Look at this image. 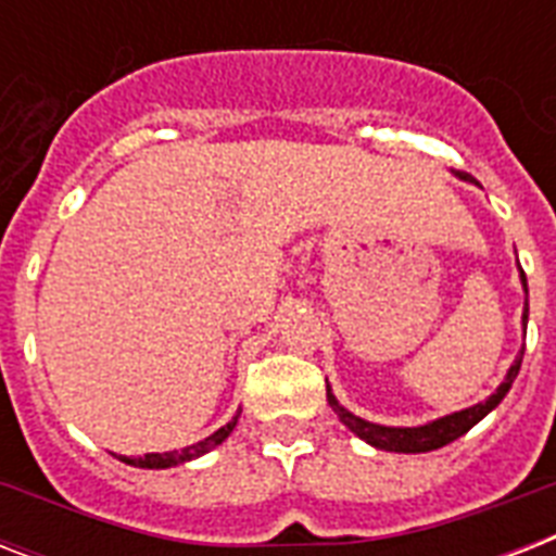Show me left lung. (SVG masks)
<instances>
[{
  "instance_id": "8db88e82",
  "label": "left lung",
  "mask_w": 556,
  "mask_h": 556,
  "mask_svg": "<svg viewBox=\"0 0 556 556\" xmlns=\"http://www.w3.org/2000/svg\"><path fill=\"white\" fill-rule=\"evenodd\" d=\"M522 286H528L526 274H522ZM522 320L528 323V308L526 314H522ZM522 355H526V346H522L519 357L508 369V378L502 380V387L496 389L484 404H476L470 406V409H462V413L444 415V418H439V421L424 424V427H380V424H369L364 421V418H357V415L349 413V409H343V406L338 404V397L331 395L329 387H326V397H329V406L338 413L340 421L346 424L352 432H357V435H361L366 444H371V447L392 450V453H430V450L444 447V444H450V441H456L458 435H465L473 424H479L484 415L491 413L493 406H500L502 397L508 395L510 383L517 380L519 366H522Z\"/></svg>"
}]
</instances>
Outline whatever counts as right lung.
<instances>
[{"mask_svg": "<svg viewBox=\"0 0 556 556\" xmlns=\"http://www.w3.org/2000/svg\"><path fill=\"white\" fill-rule=\"evenodd\" d=\"M236 421H239V415H233L230 421L222 427V430H216L213 435H207L204 441H199V444H190V447L185 450H173V453H150V456H138V458H124L126 465H135V467H176V465H185V462H190V458H199L204 456L207 450L218 447L222 441L233 432Z\"/></svg>", "mask_w": 556, "mask_h": 556, "instance_id": "add662e5", "label": "right lung"}]
</instances>
